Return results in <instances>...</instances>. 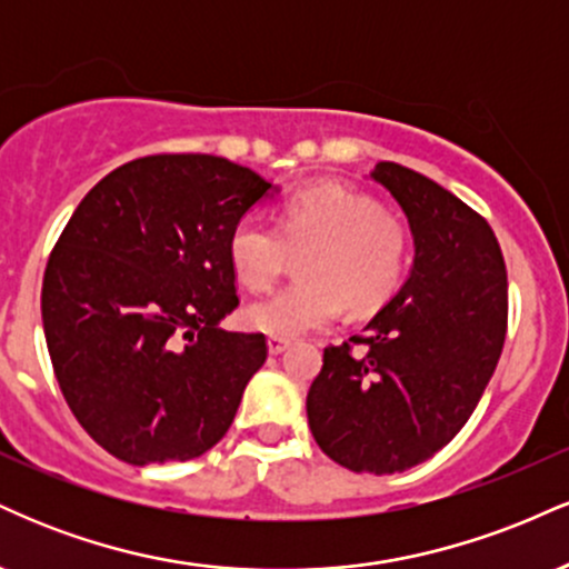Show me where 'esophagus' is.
Listing matches in <instances>:
<instances>
[{"mask_svg": "<svg viewBox=\"0 0 569 569\" xmlns=\"http://www.w3.org/2000/svg\"><path fill=\"white\" fill-rule=\"evenodd\" d=\"M289 339H283V337H270L267 339V350H270V356H280V352L283 350H289Z\"/></svg>", "mask_w": 569, "mask_h": 569, "instance_id": "1", "label": "esophagus"}]
</instances>
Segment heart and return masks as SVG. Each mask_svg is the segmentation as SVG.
Returning a JSON list of instances; mask_svg holds the SVG:
<instances>
[{
  "label": "heart",
  "mask_w": 569,
  "mask_h": 569,
  "mask_svg": "<svg viewBox=\"0 0 569 569\" xmlns=\"http://www.w3.org/2000/svg\"><path fill=\"white\" fill-rule=\"evenodd\" d=\"M230 264L240 283L267 291L299 251L302 278L246 307V323L272 337H299L329 326L342 310L369 312L403 276L409 238L369 194L339 184H312L280 208V227L246 213L230 232Z\"/></svg>",
  "instance_id": "1"
}]
</instances>
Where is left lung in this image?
<instances>
[{
  "instance_id": "left-lung-1",
  "label": "left lung",
  "mask_w": 569,
  "mask_h": 569,
  "mask_svg": "<svg viewBox=\"0 0 569 569\" xmlns=\"http://www.w3.org/2000/svg\"><path fill=\"white\" fill-rule=\"evenodd\" d=\"M369 179L401 206L415 259L350 339L361 350H323L307 422L339 466L385 476L426 462L473 415L506 339L508 278L492 227L449 189L398 162Z\"/></svg>"
}]
</instances>
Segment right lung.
<instances>
[{
  "label": "right lung",
  "mask_w": 569,
  "mask_h": 569,
  "mask_svg": "<svg viewBox=\"0 0 569 569\" xmlns=\"http://www.w3.org/2000/svg\"><path fill=\"white\" fill-rule=\"evenodd\" d=\"M278 184L213 154H152L103 176L71 213L42 280V326L80 426L130 466L221 441L264 335L238 307L230 232Z\"/></svg>",
  "instance_id": "1"
}]
</instances>
